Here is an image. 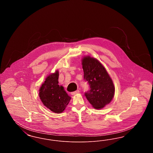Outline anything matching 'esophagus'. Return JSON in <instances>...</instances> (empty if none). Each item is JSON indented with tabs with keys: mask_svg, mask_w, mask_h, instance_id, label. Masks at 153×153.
I'll list each match as a JSON object with an SVG mask.
<instances>
[{
	"mask_svg": "<svg viewBox=\"0 0 153 153\" xmlns=\"http://www.w3.org/2000/svg\"><path fill=\"white\" fill-rule=\"evenodd\" d=\"M80 92V91H79V90H77V91H74V92H72L71 93V94L72 95H76V94H79Z\"/></svg>",
	"mask_w": 153,
	"mask_h": 153,
	"instance_id": "esophagus-1",
	"label": "esophagus"
}]
</instances>
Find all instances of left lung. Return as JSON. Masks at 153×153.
<instances>
[{
  "mask_svg": "<svg viewBox=\"0 0 153 153\" xmlns=\"http://www.w3.org/2000/svg\"><path fill=\"white\" fill-rule=\"evenodd\" d=\"M84 78L90 90L85 93L88 100L95 109H102L112 101L115 95V86L109 74L100 62L89 56L81 59Z\"/></svg>",
  "mask_w": 153,
  "mask_h": 153,
  "instance_id": "obj_1",
  "label": "left lung"
}]
</instances>
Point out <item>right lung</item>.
<instances>
[{"instance_id":"1","label":"right lung","mask_w":153,"mask_h":153,"mask_svg":"<svg viewBox=\"0 0 153 153\" xmlns=\"http://www.w3.org/2000/svg\"><path fill=\"white\" fill-rule=\"evenodd\" d=\"M58 70L49 74L39 88V96L46 108L54 113L61 114L65 109L71 97L64 88L58 85Z\"/></svg>"}]
</instances>
